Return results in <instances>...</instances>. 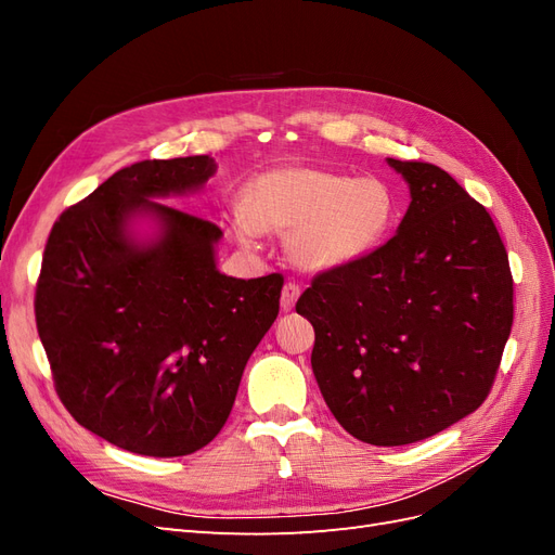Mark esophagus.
I'll list each match as a JSON object with an SVG mask.
<instances>
[{"instance_id":"34e87169","label":"esophagus","mask_w":555,"mask_h":555,"mask_svg":"<svg viewBox=\"0 0 555 555\" xmlns=\"http://www.w3.org/2000/svg\"><path fill=\"white\" fill-rule=\"evenodd\" d=\"M298 296H300V287H298L296 282H287V284H284V287H282V298H280L282 310H284V312L294 310Z\"/></svg>"}]
</instances>
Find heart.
Returning <instances> with one entry per match:
<instances>
[{
  "label": "heart",
  "mask_w": 555,
  "mask_h": 555,
  "mask_svg": "<svg viewBox=\"0 0 555 555\" xmlns=\"http://www.w3.org/2000/svg\"><path fill=\"white\" fill-rule=\"evenodd\" d=\"M398 196L382 178H354L317 166H278L249 180L245 210L229 215L238 245L255 249L261 231L289 233L292 261L308 273L354 266L389 241Z\"/></svg>",
  "instance_id": "1"
}]
</instances>
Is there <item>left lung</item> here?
I'll list each match as a JSON object with an SVG mask.
<instances>
[{"label":"left lung","mask_w":555,"mask_h":555,"mask_svg":"<svg viewBox=\"0 0 555 555\" xmlns=\"http://www.w3.org/2000/svg\"><path fill=\"white\" fill-rule=\"evenodd\" d=\"M410 208L375 255L319 273L296 312L314 328L312 373L357 440L400 447L473 414L514 322L507 249L486 208L440 166L386 159Z\"/></svg>","instance_id":"1"}]
</instances>
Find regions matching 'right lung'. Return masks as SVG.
Returning <instances> with one entry per match:
<instances>
[{
    "instance_id": "1",
    "label": "right lung",
    "mask_w": 555,
    "mask_h": 555,
    "mask_svg": "<svg viewBox=\"0 0 555 555\" xmlns=\"http://www.w3.org/2000/svg\"><path fill=\"white\" fill-rule=\"evenodd\" d=\"M208 155L145 159L66 208L37 282V328L76 422L141 456H188L222 430L284 278L217 271L222 229L155 198L204 188ZM150 216L155 240L130 224Z\"/></svg>"
}]
</instances>
